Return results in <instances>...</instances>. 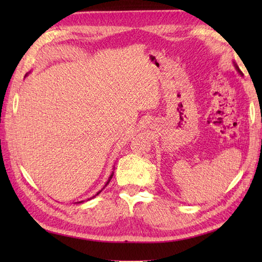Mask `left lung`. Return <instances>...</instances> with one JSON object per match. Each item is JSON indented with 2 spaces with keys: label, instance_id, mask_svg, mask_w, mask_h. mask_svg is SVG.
Returning <instances> with one entry per match:
<instances>
[{
  "label": "left lung",
  "instance_id": "1",
  "mask_svg": "<svg viewBox=\"0 0 262 262\" xmlns=\"http://www.w3.org/2000/svg\"><path fill=\"white\" fill-rule=\"evenodd\" d=\"M238 72H240V71H238ZM240 73H241V72H240Z\"/></svg>",
  "mask_w": 262,
  "mask_h": 262
}]
</instances>
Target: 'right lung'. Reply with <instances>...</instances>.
<instances>
[{
	"label": "right lung",
	"instance_id": "add662e5",
	"mask_svg": "<svg viewBox=\"0 0 262 262\" xmlns=\"http://www.w3.org/2000/svg\"><path fill=\"white\" fill-rule=\"evenodd\" d=\"M111 178H113V174H111V176H110V178H109V180H108V182H107V183H105V186H107V185H108V183H109V181H110V179H111ZM103 188H104V187H103ZM100 192H101V191H99V192H98L97 194H99ZM97 194H96V196H97ZM96 196H93L92 198H94V197H96ZM79 203H83V202H79Z\"/></svg>",
	"mask_w": 262,
	"mask_h": 262
}]
</instances>
